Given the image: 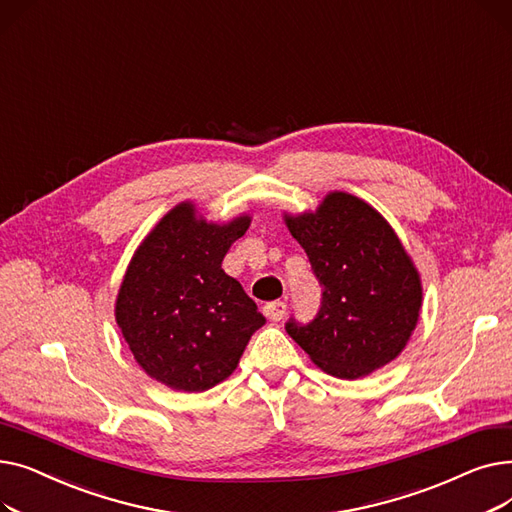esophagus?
I'll return each mask as SVG.
<instances>
[{"label":"esophagus","mask_w":512,"mask_h":512,"mask_svg":"<svg viewBox=\"0 0 512 512\" xmlns=\"http://www.w3.org/2000/svg\"><path fill=\"white\" fill-rule=\"evenodd\" d=\"M263 313L267 315V319L280 321V319H284V315H286V303H282V301L267 303V305L263 307Z\"/></svg>","instance_id":"1"}]
</instances>
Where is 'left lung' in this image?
<instances>
[{
  "label": "left lung",
  "mask_w": 512,
  "mask_h": 512,
  "mask_svg": "<svg viewBox=\"0 0 512 512\" xmlns=\"http://www.w3.org/2000/svg\"><path fill=\"white\" fill-rule=\"evenodd\" d=\"M321 286L309 324L286 321L311 361L342 380L365 378L405 348L421 309V280L390 224L365 201L330 193L315 213L286 215Z\"/></svg>",
  "instance_id": "left-lung-1"
}]
</instances>
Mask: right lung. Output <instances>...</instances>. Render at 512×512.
Segmentation results:
<instances>
[{
  "mask_svg": "<svg viewBox=\"0 0 512 512\" xmlns=\"http://www.w3.org/2000/svg\"><path fill=\"white\" fill-rule=\"evenodd\" d=\"M251 224L242 215L218 226L174 207L134 253L116 301V321L137 363L174 390L203 392L236 369L265 324L222 261Z\"/></svg>",
  "mask_w": 512,
  "mask_h": 512,
  "instance_id": "add662e5",
  "label": "right lung"
}]
</instances>
